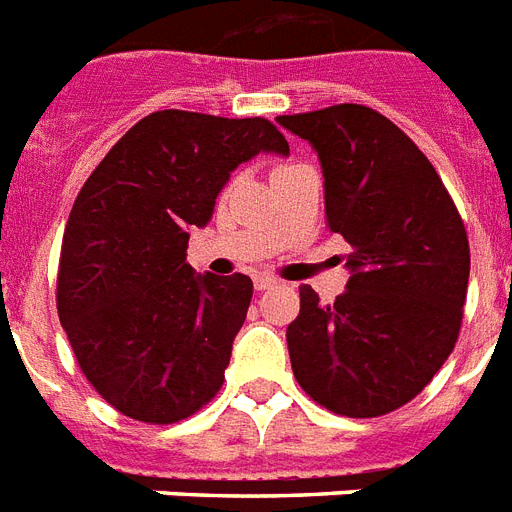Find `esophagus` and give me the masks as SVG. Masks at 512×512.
Wrapping results in <instances>:
<instances>
[{"label":"esophagus","instance_id":"obj_1","mask_svg":"<svg viewBox=\"0 0 512 512\" xmlns=\"http://www.w3.org/2000/svg\"><path fill=\"white\" fill-rule=\"evenodd\" d=\"M279 281L273 279V276H265V273H260V276H255V289L257 292H265V289L276 287Z\"/></svg>","mask_w":512,"mask_h":512}]
</instances>
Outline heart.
Wrapping results in <instances>:
<instances>
[{
	"label": "heart",
	"instance_id": "b5f03b06",
	"mask_svg": "<svg viewBox=\"0 0 512 512\" xmlns=\"http://www.w3.org/2000/svg\"><path fill=\"white\" fill-rule=\"evenodd\" d=\"M281 167H284V164H281Z\"/></svg>",
	"mask_w": 512,
	"mask_h": 512
}]
</instances>
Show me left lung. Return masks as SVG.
Returning <instances> with one entry per match:
<instances>
[{"label":"left lung","mask_w":512,"mask_h":512,"mask_svg":"<svg viewBox=\"0 0 512 512\" xmlns=\"http://www.w3.org/2000/svg\"><path fill=\"white\" fill-rule=\"evenodd\" d=\"M276 122L316 148L327 223L353 249L335 303L300 287L292 372L329 412L380 417L409 404L460 337L465 223L428 156L374 108L340 103Z\"/></svg>","instance_id":"1"}]
</instances>
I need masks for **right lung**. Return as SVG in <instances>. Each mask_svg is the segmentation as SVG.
<instances>
[{
	"label": "right lung",
	"mask_w": 512,
	"mask_h": 512,
	"mask_svg": "<svg viewBox=\"0 0 512 512\" xmlns=\"http://www.w3.org/2000/svg\"><path fill=\"white\" fill-rule=\"evenodd\" d=\"M260 151L289 154L263 116L154 111L76 196L60 249L58 316L84 377L124 417L172 425L223 388L252 279L196 276L185 249L231 172Z\"/></svg>",
	"instance_id": "right-lung-1"
}]
</instances>
